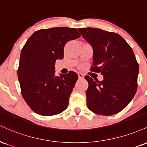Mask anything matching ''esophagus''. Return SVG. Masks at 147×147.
I'll return each instance as SVG.
<instances>
[{"label": "esophagus", "mask_w": 147, "mask_h": 147, "mask_svg": "<svg viewBox=\"0 0 147 147\" xmlns=\"http://www.w3.org/2000/svg\"><path fill=\"white\" fill-rule=\"evenodd\" d=\"M78 77H79V79H84V75L83 73H81V72H79L78 73Z\"/></svg>", "instance_id": "1"}]
</instances>
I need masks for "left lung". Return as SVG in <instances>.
<instances>
[{
    "instance_id": "1",
    "label": "left lung",
    "mask_w": 147,
    "mask_h": 147,
    "mask_svg": "<svg viewBox=\"0 0 147 147\" xmlns=\"http://www.w3.org/2000/svg\"><path fill=\"white\" fill-rule=\"evenodd\" d=\"M78 30L93 48L91 70L103 75L101 81L85 77L88 109L104 116L117 114L137 91L139 66L134 51L118 33L91 27Z\"/></svg>"
}]
</instances>
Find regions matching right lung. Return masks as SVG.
<instances>
[{
	"mask_svg": "<svg viewBox=\"0 0 147 147\" xmlns=\"http://www.w3.org/2000/svg\"><path fill=\"white\" fill-rule=\"evenodd\" d=\"M81 36L75 28L54 27L35 31L20 53L18 70L21 94L33 112L42 116L60 114L68 107L78 75L55 76L57 59L63 58L66 42Z\"/></svg>",
	"mask_w": 147,
	"mask_h": 147,
	"instance_id": "add662e5",
	"label": "right lung"
}]
</instances>
